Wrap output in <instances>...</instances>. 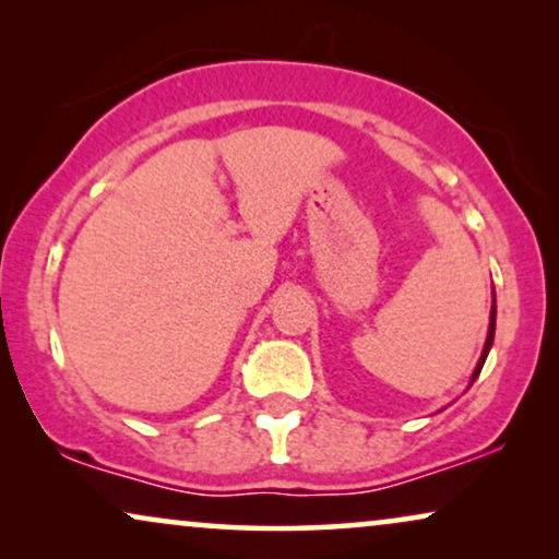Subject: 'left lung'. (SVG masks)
I'll return each mask as SVG.
<instances>
[{"mask_svg":"<svg viewBox=\"0 0 559 559\" xmlns=\"http://www.w3.org/2000/svg\"><path fill=\"white\" fill-rule=\"evenodd\" d=\"M493 331H496V305H493V308H491V325H488V338H486L484 354H480V361H478V366H476V371H473V381L478 379L480 369H484V364H486V356H488V350H491V343H493Z\"/></svg>","mask_w":559,"mask_h":559,"instance_id":"8db88e82","label":"left lung"}]
</instances>
